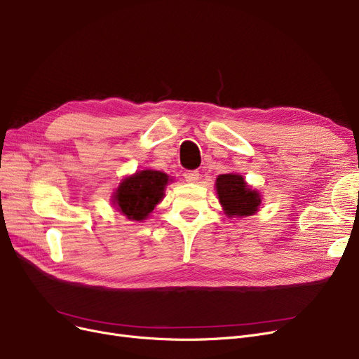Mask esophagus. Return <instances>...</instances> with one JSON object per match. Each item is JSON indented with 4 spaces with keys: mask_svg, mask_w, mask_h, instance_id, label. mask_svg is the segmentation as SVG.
<instances>
[{
    "mask_svg": "<svg viewBox=\"0 0 359 359\" xmlns=\"http://www.w3.org/2000/svg\"><path fill=\"white\" fill-rule=\"evenodd\" d=\"M184 179H186V182H189V183H196L198 180H199V172L198 170H187V172H184Z\"/></svg>",
    "mask_w": 359,
    "mask_h": 359,
    "instance_id": "esophagus-1",
    "label": "esophagus"
}]
</instances>
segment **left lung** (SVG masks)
<instances>
[{
  "label": "left lung",
  "mask_w": 359,
  "mask_h": 359,
  "mask_svg": "<svg viewBox=\"0 0 359 359\" xmlns=\"http://www.w3.org/2000/svg\"><path fill=\"white\" fill-rule=\"evenodd\" d=\"M219 203L229 217H249L256 214L262 203L260 194L236 173L219 175L215 182Z\"/></svg>",
  "instance_id": "obj_1"
}]
</instances>
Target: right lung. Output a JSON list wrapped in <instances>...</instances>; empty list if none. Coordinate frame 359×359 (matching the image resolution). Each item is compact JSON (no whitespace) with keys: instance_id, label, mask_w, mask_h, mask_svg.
Masks as SVG:
<instances>
[{"instance_id":"right-lung-1","label":"right lung","mask_w":359,"mask_h":359,"mask_svg":"<svg viewBox=\"0 0 359 359\" xmlns=\"http://www.w3.org/2000/svg\"><path fill=\"white\" fill-rule=\"evenodd\" d=\"M168 176L157 170H141L125 177L113 194V203L128 219L142 221L163 199Z\"/></svg>"}]
</instances>
